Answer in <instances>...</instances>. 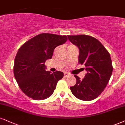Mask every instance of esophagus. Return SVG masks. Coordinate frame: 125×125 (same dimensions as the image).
<instances>
[{
    "mask_svg": "<svg viewBox=\"0 0 125 125\" xmlns=\"http://www.w3.org/2000/svg\"><path fill=\"white\" fill-rule=\"evenodd\" d=\"M64 76H65V77H68V76H70V75L69 74V73H67V72H65V73H64Z\"/></svg>",
    "mask_w": 125,
    "mask_h": 125,
    "instance_id": "esophagus-1",
    "label": "esophagus"
}]
</instances>
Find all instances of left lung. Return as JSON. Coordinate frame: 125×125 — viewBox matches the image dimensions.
I'll list each match as a JSON object with an SVG mask.
<instances>
[{
    "mask_svg": "<svg viewBox=\"0 0 125 125\" xmlns=\"http://www.w3.org/2000/svg\"><path fill=\"white\" fill-rule=\"evenodd\" d=\"M68 38L79 48V63L85 66L87 71L82 80L74 75L76 83L70 87L71 90L78 99L93 100L104 91L112 75L113 67L110 53L97 39L92 36L68 35Z\"/></svg>",
    "mask_w": 125,
    "mask_h": 125,
    "instance_id": "1",
    "label": "left lung"
}]
</instances>
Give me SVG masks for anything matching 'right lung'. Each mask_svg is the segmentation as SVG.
Returning a JSON list of instances; mask_svg holds the SVG:
<instances>
[{
    "instance_id": "1",
    "label": "right lung",
    "mask_w": 125,
    "mask_h": 125,
    "mask_svg": "<svg viewBox=\"0 0 125 125\" xmlns=\"http://www.w3.org/2000/svg\"><path fill=\"white\" fill-rule=\"evenodd\" d=\"M67 41L65 35L43 33L36 35L20 47L15 56L14 75L20 88L29 97L44 100L53 94L62 72L46 71L44 65L58 46Z\"/></svg>"
}]
</instances>
